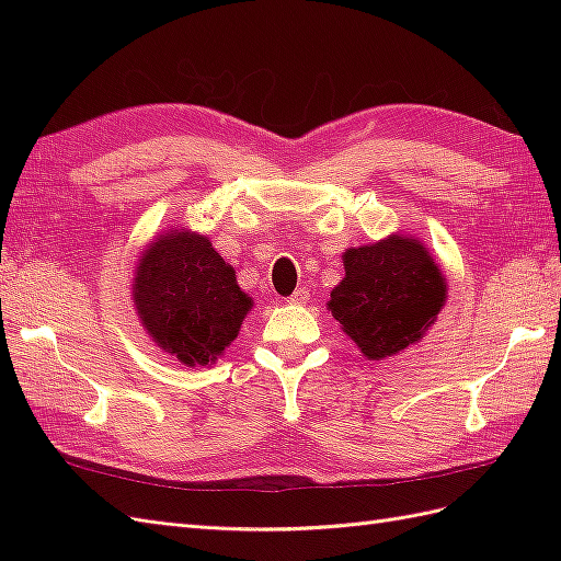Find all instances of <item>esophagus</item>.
<instances>
[{
    "label": "esophagus",
    "mask_w": 561,
    "mask_h": 561,
    "mask_svg": "<svg viewBox=\"0 0 561 561\" xmlns=\"http://www.w3.org/2000/svg\"><path fill=\"white\" fill-rule=\"evenodd\" d=\"M307 299H309V287H297V290L287 297L290 304H307Z\"/></svg>",
    "instance_id": "esophagus-1"
}]
</instances>
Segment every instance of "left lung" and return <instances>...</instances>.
<instances>
[{
	"label": "left lung",
	"mask_w": 561,
	"mask_h": 561,
	"mask_svg": "<svg viewBox=\"0 0 561 561\" xmlns=\"http://www.w3.org/2000/svg\"><path fill=\"white\" fill-rule=\"evenodd\" d=\"M344 266L328 307L369 360L419 342L445 307L443 271L414 239L390 236L346 250Z\"/></svg>",
	"instance_id": "obj_1"
}]
</instances>
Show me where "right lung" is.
Here are the masks:
<instances>
[{
  "instance_id": "1",
  "label": "right lung",
  "mask_w": 561,
  "mask_h": 561,
  "mask_svg": "<svg viewBox=\"0 0 561 561\" xmlns=\"http://www.w3.org/2000/svg\"><path fill=\"white\" fill-rule=\"evenodd\" d=\"M154 342L184 365L217 360L239 334L252 301L206 236L175 231L151 243L133 285Z\"/></svg>"
}]
</instances>
